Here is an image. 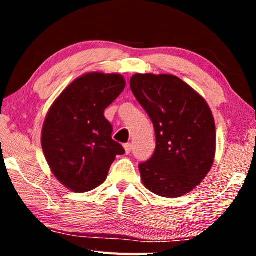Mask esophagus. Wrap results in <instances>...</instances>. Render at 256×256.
Segmentation results:
<instances>
[{
	"label": "esophagus",
	"mask_w": 256,
	"mask_h": 256,
	"mask_svg": "<svg viewBox=\"0 0 256 256\" xmlns=\"http://www.w3.org/2000/svg\"><path fill=\"white\" fill-rule=\"evenodd\" d=\"M124 150H125V154H128L132 151V144H124Z\"/></svg>",
	"instance_id": "esophagus-1"
}]
</instances>
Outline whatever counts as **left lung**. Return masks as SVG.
Here are the masks:
<instances>
[{"instance_id": "obj_1", "label": "left lung", "mask_w": 256, "mask_h": 256, "mask_svg": "<svg viewBox=\"0 0 256 256\" xmlns=\"http://www.w3.org/2000/svg\"><path fill=\"white\" fill-rule=\"evenodd\" d=\"M156 132L154 154L138 164L142 183L164 198L190 192L210 172L216 125L204 98L172 74H134L130 81Z\"/></svg>"}]
</instances>
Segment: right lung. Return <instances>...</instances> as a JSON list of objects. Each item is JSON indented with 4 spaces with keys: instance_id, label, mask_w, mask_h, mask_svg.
Returning a JSON list of instances; mask_svg holds the SVG:
<instances>
[{
    "instance_id": "1",
    "label": "right lung",
    "mask_w": 256,
    "mask_h": 256,
    "mask_svg": "<svg viewBox=\"0 0 256 256\" xmlns=\"http://www.w3.org/2000/svg\"><path fill=\"white\" fill-rule=\"evenodd\" d=\"M125 84L118 73H86L68 84L47 112L42 151L54 176L73 192L98 188L116 156L125 152L112 138V126L104 116Z\"/></svg>"
}]
</instances>
